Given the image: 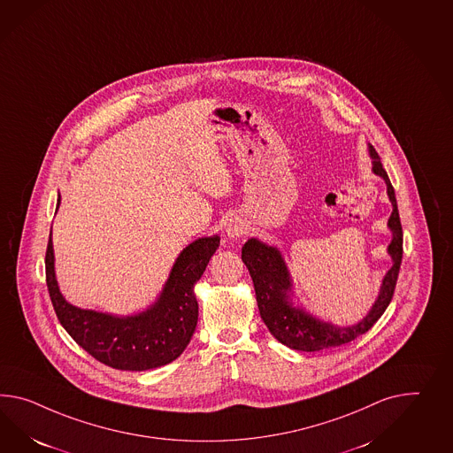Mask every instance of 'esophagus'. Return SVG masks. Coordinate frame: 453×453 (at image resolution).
<instances>
[{"instance_id":"1","label":"esophagus","mask_w":453,"mask_h":453,"mask_svg":"<svg viewBox=\"0 0 453 453\" xmlns=\"http://www.w3.org/2000/svg\"><path fill=\"white\" fill-rule=\"evenodd\" d=\"M225 232H226V234H228L230 238H238V236H242V234L246 232V228H244V225L242 221L233 220L226 225Z\"/></svg>"}]
</instances>
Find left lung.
<instances>
[{"label":"left lung","mask_w":453,"mask_h":453,"mask_svg":"<svg viewBox=\"0 0 453 453\" xmlns=\"http://www.w3.org/2000/svg\"><path fill=\"white\" fill-rule=\"evenodd\" d=\"M368 152L372 157V173L380 175L386 182V192L393 205L391 217L388 220V228L393 234L391 243L388 244V255L393 259V266L384 274L380 286V294L360 322L340 326L326 322L324 319L305 311L302 305L294 302V286L289 269L276 246L259 242L257 238H250L242 248V259L248 267L253 284H255L256 302L263 322L269 332L282 345L299 351H320L345 345L357 336L366 334L378 319L383 315L386 307L393 299L395 280L403 261V226L399 220V210L395 202V188L383 169L378 152L372 144H368Z\"/></svg>","instance_id":"1"}]
</instances>
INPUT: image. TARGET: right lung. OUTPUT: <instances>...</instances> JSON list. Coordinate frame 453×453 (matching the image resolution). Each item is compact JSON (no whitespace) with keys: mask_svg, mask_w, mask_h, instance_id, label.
Segmentation results:
<instances>
[{"mask_svg":"<svg viewBox=\"0 0 453 453\" xmlns=\"http://www.w3.org/2000/svg\"><path fill=\"white\" fill-rule=\"evenodd\" d=\"M60 196L58 198V209ZM220 236H202L177 256L159 297L133 315H113L81 309L65 301L56 278L52 232L46 251L47 289L58 322L95 360L123 372H144L164 366L182 355L196 332L198 303L194 288Z\"/></svg>","mask_w":453,"mask_h":453,"instance_id":"right-lung-1","label":"right lung"}]
</instances>
